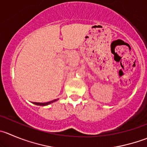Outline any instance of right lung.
<instances>
[{
  "mask_svg": "<svg viewBox=\"0 0 147 147\" xmlns=\"http://www.w3.org/2000/svg\"><path fill=\"white\" fill-rule=\"evenodd\" d=\"M58 100H53V101H50V102H44V103H42V102H34V104L37 105H40V106H45V105H47L50 104V103H53L54 102L57 101Z\"/></svg>",
  "mask_w": 147,
  "mask_h": 147,
  "instance_id": "right-lung-1",
  "label": "right lung"
}]
</instances>
